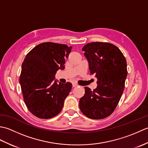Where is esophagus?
Segmentation results:
<instances>
[{
    "label": "esophagus",
    "mask_w": 148,
    "mask_h": 148,
    "mask_svg": "<svg viewBox=\"0 0 148 148\" xmlns=\"http://www.w3.org/2000/svg\"><path fill=\"white\" fill-rule=\"evenodd\" d=\"M78 86V84L76 83H72V87H76Z\"/></svg>",
    "instance_id": "esophagus-1"
}]
</instances>
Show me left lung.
<instances>
[{"label": "left lung", "mask_w": 148, "mask_h": 148, "mask_svg": "<svg viewBox=\"0 0 148 148\" xmlns=\"http://www.w3.org/2000/svg\"><path fill=\"white\" fill-rule=\"evenodd\" d=\"M82 50L90 74L97 77V87L93 91L85 87L79 109L90 119L105 118L114 112L123 92L128 73L126 59L117 46L109 42H90Z\"/></svg>", "instance_id": "8db88e82"}]
</instances>
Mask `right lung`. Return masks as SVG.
Masks as SVG:
<instances>
[{
	"label": "right lung",
	"mask_w": 148,
	"mask_h": 148,
	"mask_svg": "<svg viewBox=\"0 0 148 148\" xmlns=\"http://www.w3.org/2000/svg\"><path fill=\"white\" fill-rule=\"evenodd\" d=\"M72 47L51 42L39 44L31 50L22 64L20 83L25 103L29 111L40 119L58 114L72 84H58L54 78L65 68Z\"/></svg>",
	"instance_id": "obj_1"
}]
</instances>
